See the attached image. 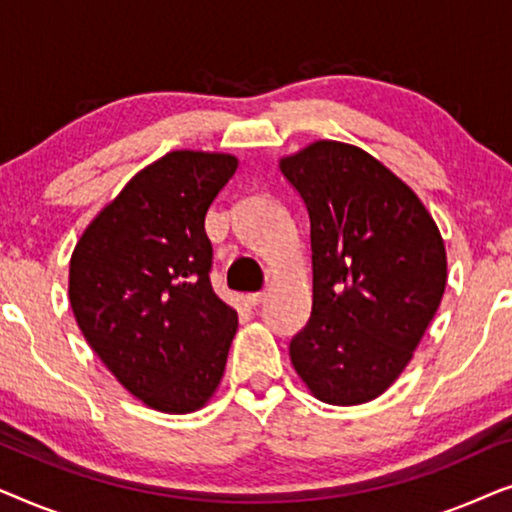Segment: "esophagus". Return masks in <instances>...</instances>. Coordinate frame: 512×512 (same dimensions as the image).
Instances as JSON below:
<instances>
[{"label": "esophagus", "instance_id": "esophagus-1", "mask_svg": "<svg viewBox=\"0 0 512 512\" xmlns=\"http://www.w3.org/2000/svg\"><path fill=\"white\" fill-rule=\"evenodd\" d=\"M263 300H265V293H263V291H258V293H247V305H251V307L261 305Z\"/></svg>", "mask_w": 512, "mask_h": 512}]
</instances>
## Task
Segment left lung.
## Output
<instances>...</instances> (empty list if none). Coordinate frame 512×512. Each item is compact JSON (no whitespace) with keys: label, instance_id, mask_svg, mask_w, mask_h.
<instances>
[{"label":"left lung","instance_id":"1","mask_svg":"<svg viewBox=\"0 0 512 512\" xmlns=\"http://www.w3.org/2000/svg\"><path fill=\"white\" fill-rule=\"evenodd\" d=\"M279 170L305 202L312 242V314L291 363L319 401L368 403L412 361L443 300V235L419 195L354 144L317 139Z\"/></svg>","mask_w":512,"mask_h":512}]
</instances>
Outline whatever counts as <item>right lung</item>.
Here are the masks:
<instances>
[{"label":"right lung","instance_id":"1","mask_svg":"<svg viewBox=\"0 0 512 512\" xmlns=\"http://www.w3.org/2000/svg\"><path fill=\"white\" fill-rule=\"evenodd\" d=\"M237 156L179 149L139 170L88 223L69 261V305L90 349L146 408L212 401L237 312L212 291L205 216Z\"/></svg>","mask_w":512,"mask_h":512}]
</instances>
